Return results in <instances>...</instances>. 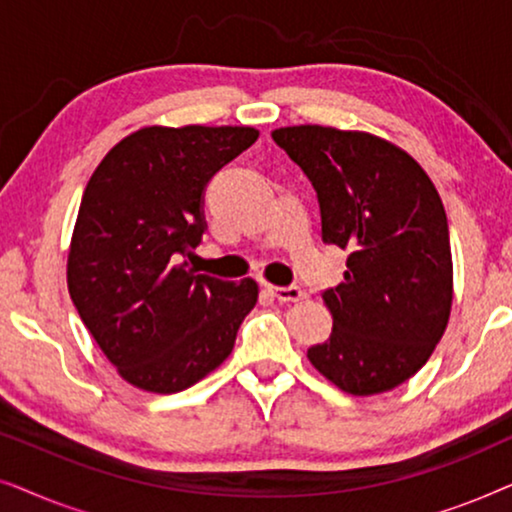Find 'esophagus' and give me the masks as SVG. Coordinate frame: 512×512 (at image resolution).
I'll return each instance as SVG.
<instances>
[{
  "label": "esophagus",
  "mask_w": 512,
  "mask_h": 512,
  "mask_svg": "<svg viewBox=\"0 0 512 512\" xmlns=\"http://www.w3.org/2000/svg\"><path fill=\"white\" fill-rule=\"evenodd\" d=\"M268 291L277 300H282V303H298V300L305 296V293L300 291L298 286H272V284H268Z\"/></svg>",
  "instance_id": "esophagus-1"
}]
</instances>
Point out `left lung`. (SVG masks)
<instances>
[{
    "label": "left lung",
    "instance_id": "8db88e82",
    "mask_svg": "<svg viewBox=\"0 0 512 512\" xmlns=\"http://www.w3.org/2000/svg\"><path fill=\"white\" fill-rule=\"evenodd\" d=\"M272 139L310 177L324 242L349 251L345 279L324 293L333 331L307 359L352 396L396 389L429 361L450 321L443 200L408 151L370 132L291 125Z\"/></svg>",
    "mask_w": 512,
    "mask_h": 512
}]
</instances>
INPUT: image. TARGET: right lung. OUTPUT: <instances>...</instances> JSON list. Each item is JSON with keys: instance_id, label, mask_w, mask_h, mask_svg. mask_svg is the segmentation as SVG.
<instances>
[{"instance_id": "1", "label": "right lung", "mask_w": 512, "mask_h": 512, "mask_svg": "<svg viewBox=\"0 0 512 512\" xmlns=\"http://www.w3.org/2000/svg\"><path fill=\"white\" fill-rule=\"evenodd\" d=\"M249 125H146L95 167L67 254V289L116 373L177 394L221 366L258 284L186 270L205 233L207 181L249 149Z\"/></svg>"}]
</instances>
